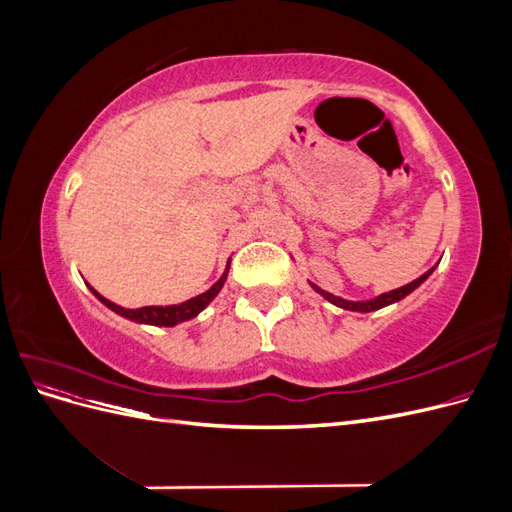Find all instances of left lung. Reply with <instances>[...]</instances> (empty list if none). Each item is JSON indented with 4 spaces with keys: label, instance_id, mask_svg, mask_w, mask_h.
I'll list each match as a JSON object with an SVG mask.
<instances>
[{
    "label": "left lung",
    "instance_id": "left-lung-1",
    "mask_svg": "<svg viewBox=\"0 0 512 512\" xmlns=\"http://www.w3.org/2000/svg\"><path fill=\"white\" fill-rule=\"evenodd\" d=\"M433 269H436V267H433ZM433 269H429V271L423 273L421 277H416L414 282H410V284H406V286H401V288H397V290H391V292H382V294H378V297L369 299V301H348V299H342V297H335V294H331V292H327V290H322L320 286H316V284H312V282H309V286H312L318 294H322L324 299H327V301L333 303V305H337V307L350 309V312L367 314V312H376V309H382V307H386V305H393V303L401 301L404 297H408V294H410L412 290H416L418 286H421V284L427 280V277L433 273Z\"/></svg>",
    "mask_w": 512,
    "mask_h": 512
}]
</instances>
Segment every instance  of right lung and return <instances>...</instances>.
<instances>
[{"instance_id":"1","label":"right lung","mask_w":512,"mask_h":512,"mask_svg":"<svg viewBox=\"0 0 512 512\" xmlns=\"http://www.w3.org/2000/svg\"><path fill=\"white\" fill-rule=\"evenodd\" d=\"M228 267H230V260L226 262V269H224L220 280L215 282L209 290H205L203 294H198V297H192L188 301L177 303V305H147V307H138V309H128V307H121L113 301L104 299L98 290H94L89 284L87 286H89L91 292H94V297L100 303H104L108 309H113L115 314H119L123 318H128V320L138 322V324H151V327H175V324H179V322L196 318L215 297H218L224 282H226V277H228Z\"/></svg>"}]
</instances>
